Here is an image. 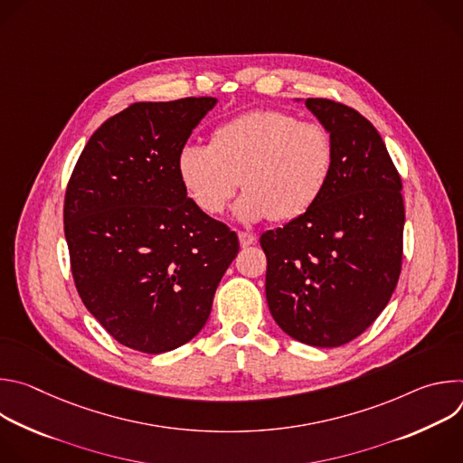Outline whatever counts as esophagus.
Segmentation results:
<instances>
[{
    "mask_svg": "<svg viewBox=\"0 0 463 463\" xmlns=\"http://www.w3.org/2000/svg\"><path fill=\"white\" fill-rule=\"evenodd\" d=\"M238 240H240V245L241 247H249V245H252L254 241H256V236L254 234H250V232H238Z\"/></svg>",
    "mask_w": 463,
    "mask_h": 463,
    "instance_id": "34e87169",
    "label": "esophagus"
}]
</instances>
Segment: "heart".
Returning <instances> with one entry per match:
<instances>
[{"label": "heart", "instance_id": "1", "mask_svg": "<svg viewBox=\"0 0 463 463\" xmlns=\"http://www.w3.org/2000/svg\"><path fill=\"white\" fill-rule=\"evenodd\" d=\"M335 163L329 131L279 109H254L220 124L211 145H184L177 175L192 202L222 214L236 194L243 222H289L306 214L322 195Z\"/></svg>", "mask_w": 463, "mask_h": 463}]
</instances>
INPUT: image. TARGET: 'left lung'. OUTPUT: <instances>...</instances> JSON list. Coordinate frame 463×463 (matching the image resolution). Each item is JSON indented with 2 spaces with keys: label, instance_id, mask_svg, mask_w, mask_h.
<instances>
[{
  "label": "left lung",
  "instance_id": "1",
  "mask_svg": "<svg viewBox=\"0 0 463 463\" xmlns=\"http://www.w3.org/2000/svg\"><path fill=\"white\" fill-rule=\"evenodd\" d=\"M306 106L332 134L335 163L306 214L261 234L266 297L289 337L335 348L359 337L398 286L403 184L368 118L327 99H306Z\"/></svg>",
  "mask_w": 463,
  "mask_h": 463
}]
</instances>
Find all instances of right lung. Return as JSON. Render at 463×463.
I'll return each instance as SVG.
<instances>
[{
  "label": "right lung",
  "mask_w": 463,
  "mask_h": 463,
  "mask_svg": "<svg viewBox=\"0 0 463 463\" xmlns=\"http://www.w3.org/2000/svg\"><path fill=\"white\" fill-rule=\"evenodd\" d=\"M216 102L188 97L128 106L91 136L65 190L77 291L131 350L163 354L200 334L238 254L236 232L190 200L175 168Z\"/></svg>",
  "instance_id": "add662e5"
}]
</instances>
